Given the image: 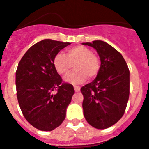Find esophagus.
I'll list each match as a JSON object with an SVG mask.
<instances>
[{"label":"esophagus","instance_id":"34e87169","mask_svg":"<svg viewBox=\"0 0 149 149\" xmlns=\"http://www.w3.org/2000/svg\"><path fill=\"white\" fill-rule=\"evenodd\" d=\"M74 88L75 92H78V91H80V87L79 86H74Z\"/></svg>","mask_w":149,"mask_h":149}]
</instances>
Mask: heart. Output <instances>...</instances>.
I'll list each match as a JSON object with an SVG mask.
<instances>
[{
	"mask_svg": "<svg viewBox=\"0 0 149 149\" xmlns=\"http://www.w3.org/2000/svg\"><path fill=\"white\" fill-rule=\"evenodd\" d=\"M72 65L74 70L65 78V81L70 84H81L85 81L88 77L94 78L99 73V58L90 48L83 45L69 47L65 51V55L58 54L54 56L53 65L60 75L67 74Z\"/></svg>",
	"mask_w": 149,
	"mask_h": 149,
	"instance_id": "1",
	"label": "heart"
}]
</instances>
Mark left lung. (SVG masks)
<instances>
[{
    "label": "left lung",
    "instance_id": "left-lung-1",
    "mask_svg": "<svg viewBox=\"0 0 149 149\" xmlns=\"http://www.w3.org/2000/svg\"><path fill=\"white\" fill-rule=\"evenodd\" d=\"M97 51L101 60L95 80L81 88L84 116L89 125L105 129L121 119L129 97V70L122 55L108 43H83Z\"/></svg>",
    "mask_w": 149,
    "mask_h": 149
}]
</instances>
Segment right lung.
<instances>
[{"instance_id": "obj_1", "label": "right lung", "mask_w": 149, "mask_h": 149, "mask_svg": "<svg viewBox=\"0 0 149 149\" xmlns=\"http://www.w3.org/2000/svg\"><path fill=\"white\" fill-rule=\"evenodd\" d=\"M69 45L51 39L39 41L27 50L17 68L19 105L26 120L39 130L52 131L62 123L74 94L73 85L63 83L53 65L54 56Z\"/></svg>"}]
</instances>
